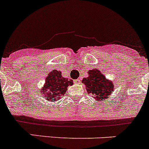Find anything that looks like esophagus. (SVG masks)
<instances>
[{"instance_id":"1","label":"esophagus","mask_w":149,"mask_h":149,"mask_svg":"<svg viewBox=\"0 0 149 149\" xmlns=\"http://www.w3.org/2000/svg\"><path fill=\"white\" fill-rule=\"evenodd\" d=\"M80 79H77V80H74V83H76V84H80Z\"/></svg>"}]
</instances>
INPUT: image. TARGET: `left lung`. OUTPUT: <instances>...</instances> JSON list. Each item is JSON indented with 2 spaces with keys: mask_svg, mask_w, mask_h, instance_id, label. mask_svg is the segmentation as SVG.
Segmentation results:
<instances>
[{
  "mask_svg": "<svg viewBox=\"0 0 149 149\" xmlns=\"http://www.w3.org/2000/svg\"><path fill=\"white\" fill-rule=\"evenodd\" d=\"M88 76L84 77L82 83L86 86L88 93L93 95V98L100 102L107 100V97L114 91V84L109 79L106 78L104 74L97 69L88 71Z\"/></svg>",
  "mask_w": 149,
  "mask_h": 149,
  "instance_id": "left-lung-1",
  "label": "left lung"
}]
</instances>
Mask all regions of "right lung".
I'll return each mask as SVG.
<instances>
[{"instance_id": "obj_1", "label": "right lung", "mask_w": 149, "mask_h": 149, "mask_svg": "<svg viewBox=\"0 0 149 149\" xmlns=\"http://www.w3.org/2000/svg\"><path fill=\"white\" fill-rule=\"evenodd\" d=\"M72 85L73 80L63 77L61 71L54 69L49 72L46 77L45 84L40 89V93L47 97V101L56 102L66 93L68 86Z\"/></svg>"}]
</instances>
